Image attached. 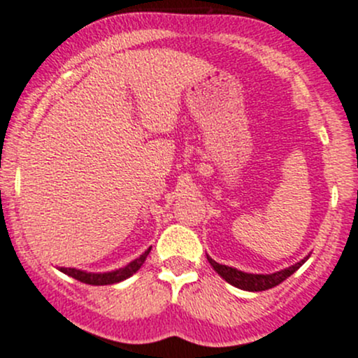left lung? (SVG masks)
Masks as SVG:
<instances>
[{
	"instance_id": "8db88e82",
	"label": "left lung",
	"mask_w": 358,
	"mask_h": 358,
	"mask_svg": "<svg viewBox=\"0 0 358 358\" xmlns=\"http://www.w3.org/2000/svg\"><path fill=\"white\" fill-rule=\"evenodd\" d=\"M306 259H308V256H306L305 259H301L299 263H294V265L289 266V268H284L275 273H268V275H259V273H246V272H241V270L237 268H232V266L220 265V263H216L215 259H211L208 256V262L211 263V266L216 270V273H218L220 277H223L227 282L244 291H266L279 286V284L284 282L287 277H291L292 273H294L296 270L306 262Z\"/></svg>"
}]
</instances>
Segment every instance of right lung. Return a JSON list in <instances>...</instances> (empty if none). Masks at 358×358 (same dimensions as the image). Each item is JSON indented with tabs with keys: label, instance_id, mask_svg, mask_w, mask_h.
Listing matches in <instances>:
<instances>
[{
	"label": "right lung",
	"instance_id": "1",
	"mask_svg": "<svg viewBox=\"0 0 358 358\" xmlns=\"http://www.w3.org/2000/svg\"><path fill=\"white\" fill-rule=\"evenodd\" d=\"M150 252V248L143 252L140 258L133 259L129 265H126L124 268H119L114 270V272H107V273H88V272H83V270L78 268H60V272L67 273L69 277L72 279L79 280V282H85V284H92V286H107V284H115V282H121V280L128 279L131 277L136 270H140V266L143 265L145 262L147 255Z\"/></svg>",
	"mask_w": 358,
	"mask_h": 358
}]
</instances>
